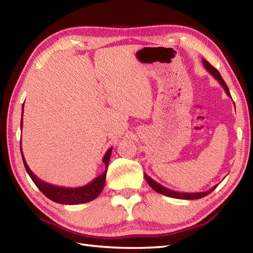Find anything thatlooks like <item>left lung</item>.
<instances>
[{"mask_svg":"<svg viewBox=\"0 0 253 253\" xmlns=\"http://www.w3.org/2000/svg\"><path fill=\"white\" fill-rule=\"evenodd\" d=\"M203 64L205 69L207 70V71L213 76V78L219 82L220 85L224 88V90L226 92V95L228 97H231V93H230V90H228V87L227 85L225 84V82L223 81L221 74L219 73L218 70H216L215 68H213L211 64L206 60V59H203ZM232 98V97H231ZM144 178L146 180V182H148L149 185L153 189L155 192L160 193V194H163V195L165 196H168V197H172V198H178V199H199V198H203L205 196H207L208 194H210L211 192H212L216 186L218 185H214L213 187H211L210 190L208 191H205V192H198V193H183V192H175V191H172L170 189H167V187L163 186L162 184L157 183V182L155 180L152 179L151 177H149L148 174L144 173Z\"/></svg>","mask_w":253,"mask_h":253,"instance_id":"left-lung-1","label":"left lung"}]
</instances>
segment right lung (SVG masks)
<instances>
[{"label": "right lung", "mask_w": 253, "mask_h": 253, "mask_svg": "<svg viewBox=\"0 0 253 253\" xmlns=\"http://www.w3.org/2000/svg\"><path fill=\"white\" fill-rule=\"evenodd\" d=\"M21 112L23 114V107H22ZM20 128H22V117H21ZM112 149L113 146L107 151V153L104 154L102 158V163L105 165V168H107L103 173L98 175V177H96L86 185L79 186V187H64V186H58V185L47 183V182L38 178L37 175L31 171V169L29 168L25 157H23L21 145H20L23 165H25L27 172L29 175H30V178L34 182V184L37 185L38 189L42 192L47 198H49L50 201L58 204H63V205H79V204L88 203V202L93 201V199L97 198L100 195V193L102 192L105 184V175H107L108 165L111 158V154H112Z\"/></svg>", "instance_id": "obj_1"}]
</instances>
